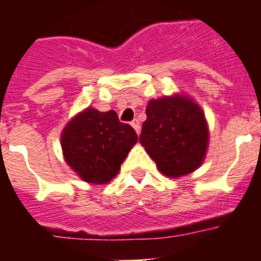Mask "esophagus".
Segmentation results:
<instances>
[{"label": "esophagus", "instance_id": "1", "mask_svg": "<svg viewBox=\"0 0 261 261\" xmlns=\"http://www.w3.org/2000/svg\"><path fill=\"white\" fill-rule=\"evenodd\" d=\"M130 124H132V126H133V128H135L136 132L140 133V129H141V126H140V121H138L137 119H135Z\"/></svg>", "mask_w": 261, "mask_h": 261}]
</instances>
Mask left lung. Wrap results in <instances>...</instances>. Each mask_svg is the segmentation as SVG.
I'll list each match as a JSON object with an SVG mask.
<instances>
[{
  "instance_id": "left-lung-1",
  "label": "left lung",
  "mask_w": 261,
  "mask_h": 261,
  "mask_svg": "<svg viewBox=\"0 0 261 261\" xmlns=\"http://www.w3.org/2000/svg\"><path fill=\"white\" fill-rule=\"evenodd\" d=\"M140 142L167 176L190 174L201 165L208 146V126L201 108L183 96L150 100Z\"/></svg>"
}]
</instances>
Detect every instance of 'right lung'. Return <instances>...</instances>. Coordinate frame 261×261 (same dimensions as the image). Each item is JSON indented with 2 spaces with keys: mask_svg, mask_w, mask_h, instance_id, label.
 Wrapping results in <instances>:
<instances>
[{
  "mask_svg": "<svg viewBox=\"0 0 261 261\" xmlns=\"http://www.w3.org/2000/svg\"><path fill=\"white\" fill-rule=\"evenodd\" d=\"M138 141L129 124L119 121L115 111L87 108L71 120L61 136L64 156L85 181L105 184L120 170Z\"/></svg>",
  "mask_w": 261,
  "mask_h": 261,
  "instance_id": "1",
  "label": "right lung"
}]
</instances>
